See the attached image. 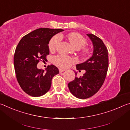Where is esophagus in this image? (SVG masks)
<instances>
[{"instance_id": "esophagus-1", "label": "esophagus", "mask_w": 130, "mask_h": 130, "mask_svg": "<svg viewBox=\"0 0 130 130\" xmlns=\"http://www.w3.org/2000/svg\"><path fill=\"white\" fill-rule=\"evenodd\" d=\"M65 70V69H59V71H60V73H61V72H64Z\"/></svg>"}]
</instances>
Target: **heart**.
<instances>
[{
  "label": "heart",
  "instance_id": "b5f03b06",
  "mask_svg": "<svg viewBox=\"0 0 130 130\" xmlns=\"http://www.w3.org/2000/svg\"><path fill=\"white\" fill-rule=\"evenodd\" d=\"M67 37L70 42L77 49H79L82 47V49H80V52L83 56L87 57L89 56L91 53V49L88 47H82L87 43V39L82 35L77 32H71V33L68 34ZM60 41L61 37L59 35H56L52 37L49 43V49L50 51H53L56 49L57 46L60 43ZM53 61L59 67L67 68L69 67L72 63L76 62V61L75 59L70 58V57L63 56V55H59L54 57Z\"/></svg>",
  "mask_w": 130,
  "mask_h": 130
}]
</instances>
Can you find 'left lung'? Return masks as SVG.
<instances>
[{"instance_id":"left-lung-1","label":"left lung","mask_w":130,"mask_h":130,"mask_svg":"<svg viewBox=\"0 0 130 130\" xmlns=\"http://www.w3.org/2000/svg\"><path fill=\"white\" fill-rule=\"evenodd\" d=\"M87 35L93 43V55L85 62L76 65L79 71L85 70L83 76L76 77L68 84L70 92L81 99L89 98L99 91L104 82L108 68V52L103 41L92 34Z\"/></svg>"}]
</instances>
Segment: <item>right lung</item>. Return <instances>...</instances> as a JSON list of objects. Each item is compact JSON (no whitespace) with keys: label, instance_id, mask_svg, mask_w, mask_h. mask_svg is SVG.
Segmentation results:
<instances>
[{"label":"right lung","instance_id":"right-lung-1","mask_svg":"<svg viewBox=\"0 0 130 130\" xmlns=\"http://www.w3.org/2000/svg\"><path fill=\"white\" fill-rule=\"evenodd\" d=\"M62 29L40 28L24 36L15 49L14 65L18 82L28 95L38 97L49 91L53 77L59 73L56 66H47L46 71L39 69V61L49 54L48 44L53 36Z\"/></svg>","mask_w":130,"mask_h":130}]
</instances>
